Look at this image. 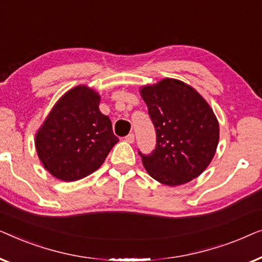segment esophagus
<instances>
[{"instance_id": "obj_1", "label": "esophagus", "mask_w": 262, "mask_h": 262, "mask_svg": "<svg viewBox=\"0 0 262 262\" xmlns=\"http://www.w3.org/2000/svg\"><path fill=\"white\" fill-rule=\"evenodd\" d=\"M125 142L127 143H134L135 142V135L134 134H128L126 137H125Z\"/></svg>"}]
</instances>
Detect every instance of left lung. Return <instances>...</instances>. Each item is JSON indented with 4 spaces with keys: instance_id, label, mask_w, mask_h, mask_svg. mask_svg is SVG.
Listing matches in <instances>:
<instances>
[{
    "instance_id": "left-lung-1",
    "label": "left lung",
    "mask_w": 262,
    "mask_h": 262,
    "mask_svg": "<svg viewBox=\"0 0 262 262\" xmlns=\"http://www.w3.org/2000/svg\"><path fill=\"white\" fill-rule=\"evenodd\" d=\"M156 131V146L142 154L151 178L167 186L187 184L213 159L220 125L205 100L184 82L164 78L141 89Z\"/></svg>"
}]
</instances>
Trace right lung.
Segmentation results:
<instances>
[{
	"instance_id": "1",
	"label": "right lung",
	"mask_w": 262,
	"mask_h": 262,
	"mask_svg": "<svg viewBox=\"0 0 262 262\" xmlns=\"http://www.w3.org/2000/svg\"><path fill=\"white\" fill-rule=\"evenodd\" d=\"M99 102L98 93L77 85L59 99L38 131L39 159L59 180L76 181L92 174L119 141Z\"/></svg>"
}]
</instances>
